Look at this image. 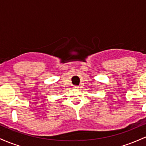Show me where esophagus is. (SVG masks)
Here are the masks:
<instances>
[{"label": "esophagus", "mask_w": 146, "mask_h": 146, "mask_svg": "<svg viewBox=\"0 0 146 146\" xmlns=\"http://www.w3.org/2000/svg\"><path fill=\"white\" fill-rule=\"evenodd\" d=\"M73 88H79V87H78V86H77V85H74V86H73Z\"/></svg>", "instance_id": "1"}]
</instances>
